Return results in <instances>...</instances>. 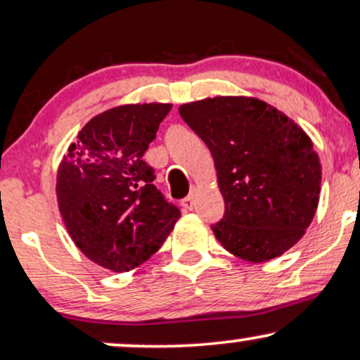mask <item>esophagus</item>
Returning a JSON list of instances; mask_svg holds the SVG:
<instances>
[{
  "instance_id": "esophagus-1",
  "label": "esophagus",
  "mask_w": 360,
  "mask_h": 360,
  "mask_svg": "<svg viewBox=\"0 0 360 360\" xmlns=\"http://www.w3.org/2000/svg\"><path fill=\"white\" fill-rule=\"evenodd\" d=\"M193 197H195V190H190V193L184 198V200H181V205H184L185 208H188V210H192V208H193Z\"/></svg>"
}]
</instances>
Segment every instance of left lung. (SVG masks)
I'll use <instances>...</instances> for the list:
<instances>
[{"instance_id":"left-lung-1","label":"left lung","mask_w":360,"mask_h":360,"mask_svg":"<svg viewBox=\"0 0 360 360\" xmlns=\"http://www.w3.org/2000/svg\"><path fill=\"white\" fill-rule=\"evenodd\" d=\"M179 112L214 157L225 214L212 230L225 250L265 262L295 245L321 192V162L307 133L247 96L205 98Z\"/></svg>"}]
</instances>
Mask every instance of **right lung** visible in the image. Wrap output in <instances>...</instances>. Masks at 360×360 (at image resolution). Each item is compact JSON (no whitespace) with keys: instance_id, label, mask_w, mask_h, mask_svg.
<instances>
[{"instance_id":"right-lung-1","label":"right lung","mask_w":360,"mask_h":360,"mask_svg":"<svg viewBox=\"0 0 360 360\" xmlns=\"http://www.w3.org/2000/svg\"><path fill=\"white\" fill-rule=\"evenodd\" d=\"M170 110V103H143L96 115L58 168L66 230L88 259L113 272L148 260L180 219V208L155 187V170L143 160Z\"/></svg>"}]
</instances>
